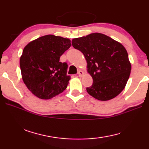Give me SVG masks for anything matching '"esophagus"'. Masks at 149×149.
<instances>
[{"mask_svg":"<svg viewBox=\"0 0 149 149\" xmlns=\"http://www.w3.org/2000/svg\"><path fill=\"white\" fill-rule=\"evenodd\" d=\"M77 74H78V76L79 77H82L83 75H84V72H83L81 70H79L77 72Z\"/></svg>","mask_w":149,"mask_h":149,"instance_id":"obj_1","label":"esophagus"}]
</instances>
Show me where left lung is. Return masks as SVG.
Returning a JSON list of instances; mask_svg holds the SVG:
<instances>
[{
    "label": "left lung",
    "instance_id": "8db88e82",
    "mask_svg": "<svg viewBox=\"0 0 149 149\" xmlns=\"http://www.w3.org/2000/svg\"><path fill=\"white\" fill-rule=\"evenodd\" d=\"M72 44L84 54L88 72L93 77V85L87 87V93L103 101L119 95L125 87L132 69L124 47L99 33L74 39Z\"/></svg>",
    "mask_w": 149,
    "mask_h": 149
}]
</instances>
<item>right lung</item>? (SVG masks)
I'll use <instances>...</instances> for the list:
<instances>
[{
	"instance_id": "add662e5",
	"label": "right lung",
	"mask_w": 149,
	"mask_h": 149,
	"mask_svg": "<svg viewBox=\"0 0 149 149\" xmlns=\"http://www.w3.org/2000/svg\"><path fill=\"white\" fill-rule=\"evenodd\" d=\"M68 39L48 35L25 47L19 64L24 84L33 94L49 99L66 89L70 79L68 64L60 58L71 47Z\"/></svg>"
}]
</instances>
